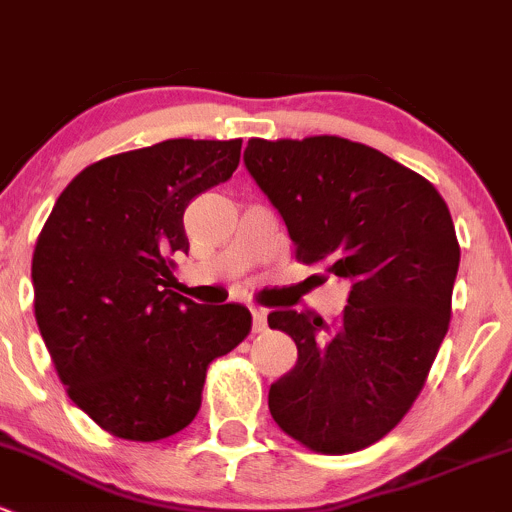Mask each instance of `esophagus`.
<instances>
[{
  "label": "esophagus",
  "instance_id": "34e87169",
  "mask_svg": "<svg viewBox=\"0 0 512 512\" xmlns=\"http://www.w3.org/2000/svg\"><path fill=\"white\" fill-rule=\"evenodd\" d=\"M251 318H254V333H263L268 328L266 310L263 308H251Z\"/></svg>",
  "mask_w": 512,
  "mask_h": 512
}]
</instances>
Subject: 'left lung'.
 Here are the masks:
<instances>
[{
    "mask_svg": "<svg viewBox=\"0 0 512 512\" xmlns=\"http://www.w3.org/2000/svg\"><path fill=\"white\" fill-rule=\"evenodd\" d=\"M244 162L286 221L295 258L350 281L335 325L268 315L298 347L268 392L273 421L310 451L365 449L412 409L449 330L461 261L449 207L421 175L335 135L254 138Z\"/></svg>",
    "mask_w": 512,
    "mask_h": 512,
    "instance_id": "obj_1",
    "label": "left lung"
}]
</instances>
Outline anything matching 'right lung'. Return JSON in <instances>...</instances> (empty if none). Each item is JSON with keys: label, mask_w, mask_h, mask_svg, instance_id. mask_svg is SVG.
Wrapping results in <instances>:
<instances>
[{"label": "right lung", "mask_w": 512, "mask_h": 512, "mask_svg": "<svg viewBox=\"0 0 512 512\" xmlns=\"http://www.w3.org/2000/svg\"><path fill=\"white\" fill-rule=\"evenodd\" d=\"M241 140H165L93 162L56 199L31 258L34 315L59 379L100 429L160 441L192 424L209 362L249 308L170 286L184 209L239 167Z\"/></svg>", "instance_id": "right-lung-1"}]
</instances>
